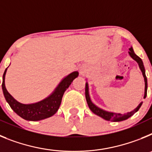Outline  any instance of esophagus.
Instances as JSON below:
<instances>
[{"instance_id":"34e87169","label":"esophagus","mask_w":152,"mask_h":152,"mask_svg":"<svg viewBox=\"0 0 152 152\" xmlns=\"http://www.w3.org/2000/svg\"><path fill=\"white\" fill-rule=\"evenodd\" d=\"M88 72V69L86 67H80V75H82V76H85L86 73Z\"/></svg>"}]
</instances>
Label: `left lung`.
I'll list each match as a JSON object with an SVG mask.
<instances>
[{
	"mask_svg": "<svg viewBox=\"0 0 152 152\" xmlns=\"http://www.w3.org/2000/svg\"><path fill=\"white\" fill-rule=\"evenodd\" d=\"M129 55L130 56V57L132 58L133 60H135L138 64H139V67L140 68L141 72H142V75H143V77H144L145 80V94H144V98L146 97V95H147V89H148V81H147V77H146L145 75V70L144 64H143V61L141 59L139 56L135 55V53L134 52L133 49L132 47L129 48ZM85 96H86V100H87V103H88V105L89 107L90 110L92 111L93 113L97 116H99L100 117L103 118V119L107 120V121H111V122H120L123 121V120H126V119H129V117H131L134 113L139 110V108L141 107L142 104V102H141L139 104V106L136 107L135 109H134L133 110L131 111V112L126 113L125 114H121L118 113H114V112H110V111H107L105 110H103V109L98 107L97 106H96L94 103H93L91 100V96H90L89 94V86H88V83L86 82V86H85Z\"/></svg>",
	"mask_w": 152,
	"mask_h": 152,
	"instance_id": "8db88e82",
	"label": "left lung"
}]
</instances>
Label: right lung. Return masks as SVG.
<instances>
[{
	"label": "right lung",
	"instance_id": "add662e5",
	"mask_svg": "<svg viewBox=\"0 0 152 152\" xmlns=\"http://www.w3.org/2000/svg\"><path fill=\"white\" fill-rule=\"evenodd\" d=\"M7 70V68H6L4 73L3 75L2 90L4 96L12 110L18 116L28 121H39L51 117L55 113H56L61 105V99L64 91L68 89L72 81L76 77H77L79 75L78 72L77 71L72 72L65 76L60 81L59 84H58L53 92L45 99L36 103L25 104V103H20L15 100L6 89L5 75H6Z\"/></svg>",
	"mask_w": 152,
	"mask_h": 152
}]
</instances>
